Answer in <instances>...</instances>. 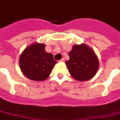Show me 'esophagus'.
I'll return each instance as SVG.
<instances>
[{"label": "esophagus", "instance_id": "esophagus-1", "mask_svg": "<svg viewBox=\"0 0 120 120\" xmlns=\"http://www.w3.org/2000/svg\"><path fill=\"white\" fill-rule=\"evenodd\" d=\"M58 62H65V59H64V58H62V59L59 60Z\"/></svg>", "mask_w": 120, "mask_h": 120}]
</instances>
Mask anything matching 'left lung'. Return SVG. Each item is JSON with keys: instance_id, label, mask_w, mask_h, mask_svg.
Here are the masks:
<instances>
[{"instance_id": "obj_1", "label": "left lung", "mask_w": 120, "mask_h": 120, "mask_svg": "<svg viewBox=\"0 0 120 120\" xmlns=\"http://www.w3.org/2000/svg\"><path fill=\"white\" fill-rule=\"evenodd\" d=\"M65 64L69 73L78 81H84L94 77L99 69V60L94 52L86 44L75 45Z\"/></svg>"}]
</instances>
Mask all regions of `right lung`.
<instances>
[{
    "instance_id": "right-lung-1",
    "label": "right lung",
    "mask_w": 120,
    "mask_h": 120,
    "mask_svg": "<svg viewBox=\"0 0 120 120\" xmlns=\"http://www.w3.org/2000/svg\"><path fill=\"white\" fill-rule=\"evenodd\" d=\"M56 63L52 54L45 52L44 44L31 45L25 49L19 57L22 73L31 80L37 81L46 79Z\"/></svg>"
}]
</instances>
